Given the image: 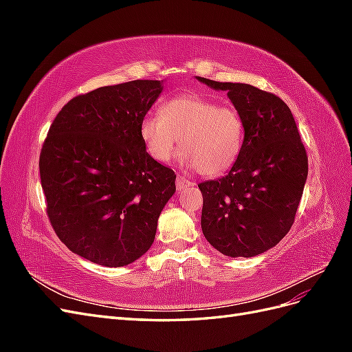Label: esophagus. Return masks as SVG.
I'll return each instance as SVG.
<instances>
[{
    "mask_svg": "<svg viewBox=\"0 0 352 352\" xmlns=\"http://www.w3.org/2000/svg\"><path fill=\"white\" fill-rule=\"evenodd\" d=\"M192 185L194 184L190 182V180H188L186 177H184V176H177L176 177V188H177V190H184V189L192 186Z\"/></svg>",
    "mask_w": 352,
    "mask_h": 352,
    "instance_id": "1",
    "label": "esophagus"
}]
</instances>
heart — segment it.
<instances>
[{"label":"heart","instance_id":"heart-1","mask_svg":"<svg viewBox=\"0 0 352 352\" xmlns=\"http://www.w3.org/2000/svg\"><path fill=\"white\" fill-rule=\"evenodd\" d=\"M148 154L168 163L180 148L182 160L202 176L216 177L235 166L245 141V124L233 105H219L204 95L185 94L160 105L158 116L141 122Z\"/></svg>","mask_w":352,"mask_h":352}]
</instances>
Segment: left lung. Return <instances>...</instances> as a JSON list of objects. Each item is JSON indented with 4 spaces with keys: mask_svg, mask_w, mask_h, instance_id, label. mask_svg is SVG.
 Instances as JSON below:
<instances>
[{
    "mask_svg": "<svg viewBox=\"0 0 352 352\" xmlns=\"http://www.w3.org/2000/svg\"><path fill=\"white\" fill-rule=\"evenodd\" d=\"M197 79L228 91L245 124L235 166L198 185L202 233L228 257H254L278 245L294 225L308 175L305 148L289 107L274 94L247 83Z\"/></svg>",
    "mask_w": 352,
    "mask_h": 352,
    "instance_id": "left-lung-1",
    "label": "left lung"
}]
</instances>
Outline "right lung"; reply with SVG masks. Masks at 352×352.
Listing matches in <instances>:
<instances>
[{"label":"right lung","mask_w":352,"mask_h":352,"mask_svg":"<svg viewBox=\"0 0 352 352\" xmlns=\"http://www.w3.org/2000/svg\"><path fill=\"white\" fill-rule=\"evenodd\" d=\"M160 80L102 87L70 100L52 122L39 157L51 226L95 264L123 267L155 238L176 175L146 153L141 122Z\"/></svg>","instance_id":"1"}]
</instances>
